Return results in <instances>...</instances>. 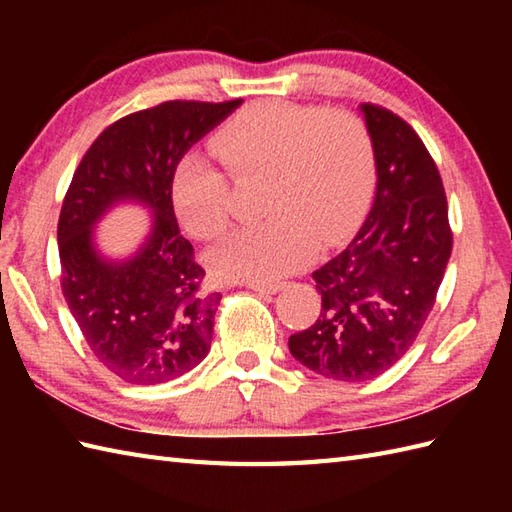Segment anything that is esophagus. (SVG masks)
Masks as SVG:
<instances>
[{
  "mask_svg": "<svg viewBox=\"0 0 512 512\" xmlns=\"http://www.w3.org/2000/svg\"><path fill=\"white\" fill-rule=\"evenodd\" d=\"M248 288L259 292V295H275V292H279L281 288H284V284H257V281H248Z\"/></svg>",
  "mask_w": 512,
  "mask_h": 512,
  "instance_id": "obj_1",
  "label": "esophagus"
}]
</instances>
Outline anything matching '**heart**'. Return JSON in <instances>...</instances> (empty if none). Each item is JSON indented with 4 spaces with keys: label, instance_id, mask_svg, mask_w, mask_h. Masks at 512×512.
<instances>
[{
    "label": "heart",
    "instance_id": "b5f03b06",
    "mask_svg": "<svg viewBox=\"0 0 512 512\" xmlns=\"http://www.w3.org/2000/svg\"><path fill=\"white\" fill-rule=\"evenodd\" d=\"M213 149L237 180L266 176L268 220L242 228L211 253L220 277L273 284L308 262L317 244L350 233L374 187V143L347 110L262 101L244 107L213 136ZM182 222L202 239L231 222L233 182L202 156L173 176Z\"/></svg>",
    "mask_w": 512,
    "mask_h": 512
}]
</instances>
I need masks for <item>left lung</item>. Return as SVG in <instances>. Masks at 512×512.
<instances>
[{
  "mask_svg": "<svg viewBox=\"0 0 512 512\" xmlns=\"http://www.w3.org/2000/svg\"><path fill=\"white\" fill-rule=\"evenodd\" d=\"M374 143L376 198L356 237L314 270L321 312L288 339L314 374L361 383L416 341L436 303L453 233L440 171L420 136L385 107L361 105Z\"/></svg>",
  "mask_w": 512,
  "mask_h": 512,
  "instance_id": "8db88e82",
  "label": "left lung"
}]
</instances>
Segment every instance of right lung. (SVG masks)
<instances>
[{
	"mask_svg": "<svg viewBox=\"0 0 512 512\" xmlns=\"http://www.w3.org/2000/svg\"><path fill=\"white\" fill-rule=\"evenodd\" d=\"M239 105L165 101L127 114L103 129L74 171L57 228L63 297L92 354L125 383H167L211 350L220 292L202 288L204 268L180 233L171 187L191 145ZM123 199L149 205L155 222L132 260L110 263L91 233Z\"/></svg>",
	"mask_w": 512,
	"mask_h": 512,
	"instance_id": "right-lung-1",
	"label": "right lung"
}]
</instances>
